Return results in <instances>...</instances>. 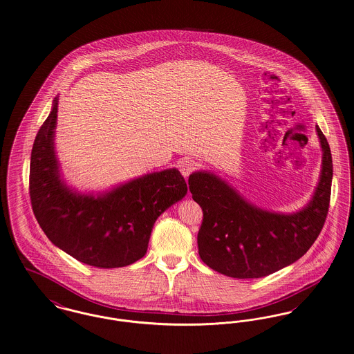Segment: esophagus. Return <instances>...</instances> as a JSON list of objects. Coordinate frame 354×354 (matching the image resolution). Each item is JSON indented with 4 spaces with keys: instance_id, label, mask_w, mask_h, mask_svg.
<instances>
[{
    "instance_id": "34e87169",
    "label": "esophagus",
    "mask_w": 354,
    "mask_h": 354,
    "mask_svg": "<svg viewBox=\"0 0 354 354\" xmlns=\"http://www.w3.org/2000/svg\"><path fill=\"white\" fill-rule=\"evenodd\" d=\"M197 169V162L192 158H184L181 162H180V171L181 174L187 178L194 170Z\"/></svg>"
}]
</instances>
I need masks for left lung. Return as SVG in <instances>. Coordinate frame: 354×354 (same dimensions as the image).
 <instances>
[{
	"mask_svg": "<svg viewBox=\"0 0 354 354\" xmlns=\"http://www.w3.org/2000/svg\"><path fill=\"white\" fill-rule=\"evenodd\" d=\"M322 169L310 203L293 214L262 210L220 177L207 171L189 176V190L204 218L197 243L201 260L233 279H260L301 259L316 241L329 210L333 162L329 144L316 127Z\"/></svg>",
	"mask_w": 354,
	"mask_h": 354,
	"instance_id": "left-lung-1",
	"label": "left lung"
}]
</instances>
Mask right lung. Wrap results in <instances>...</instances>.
<instances>
[{"mask_svg":"<svg viewBox=\"0 0 354 354\" xmlns=\"http://www.w3.org/2000/svg\"><path fill=\"white\" fill-rule=\"evenodd\" d=\"M57 111L55 98L30 157L29 194L38 223L50 241L75 260L104 269L131 265L145 256L160 214L185 196V180L177 169H167L97 197L73 192L59 178Z\"/></svg>","mask_w":354,"mask_h":354,"instance_id":"add662e5","label":"right lung"}]
</instances>
